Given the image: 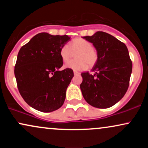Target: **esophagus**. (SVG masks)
<instances>
[{
	"label": "esophagus",
	"instance_id": "1",
	"mask_svg": "<svg viewBox=\"0 0 148 148\" xmlns=\"http://www.w3.org/2000/svg\"><path fill=\"white\" fill-rule=\"evenodd\" d=\"M74 75H79V74H80V73L76 72V71H74Z\"/></svg>",
	"mask_w": 148,
	"mask_h": 148
}]
</instances>
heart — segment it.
<instances>
[{
  "instance_id": "1",
  "label": "heart",
  "mask_w": 148,
  "mask_h": 148,
  "mask_svg": "<svg viewBox=\"0 0 148 148\" xmlns=\"http://www.w3.org/2000/svg\"><path fill=\"white\" fill-rule=\"evenodd\" d=\"M76 58L66 64L67 68L74 71H82L89 67H93L98 61V53L92 48L90 42L82 38H76L69 43L64 45L60 50V56L63 62H67L70 60L72 52H76Z\"/></svg>"
}]
</instances>
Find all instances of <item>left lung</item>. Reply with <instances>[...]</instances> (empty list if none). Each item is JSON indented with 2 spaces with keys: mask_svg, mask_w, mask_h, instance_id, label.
Listing matches in <instances>:
<instances>
[{
  "mask_svg": "<svg viewBox=\"0 0 148 148\" xmlns=\"http://www.w3.org/2000/svg\"><path fill=\"white\" fill-rule=\"evenodd\" d=\"M83 38L92 43L98 53L92 74H81L83 96L91 106L109 108L123 97L129 88L132 62L128 49L123 42L102 31Z\"/></svg>",
  "mask_w": 148,
  "mask_h": 148,
  "instance_id": "left-lung-1",
  "label": "left lung"
}]
</instances>
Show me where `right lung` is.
Wrapping results in <instances>:
<instances>
[{"mask_svg": "<svg viewBox=\"0 0 148 148\" xmlns=\"http://www.w3.org/2000/svg\"><path fill=\"white\" fill-rule=\"evenodd\" d=\"M69 40L67 35L39 33L18 53L14 67L18 90L37 111L52 112L63 104L74 72L69 68L59 70L63 64L60 50Z\"/></svg>", "mask_w": 148, "mask_h": 148, "instance_id": "obj_1", "label": "right lung"}]
</instances>
